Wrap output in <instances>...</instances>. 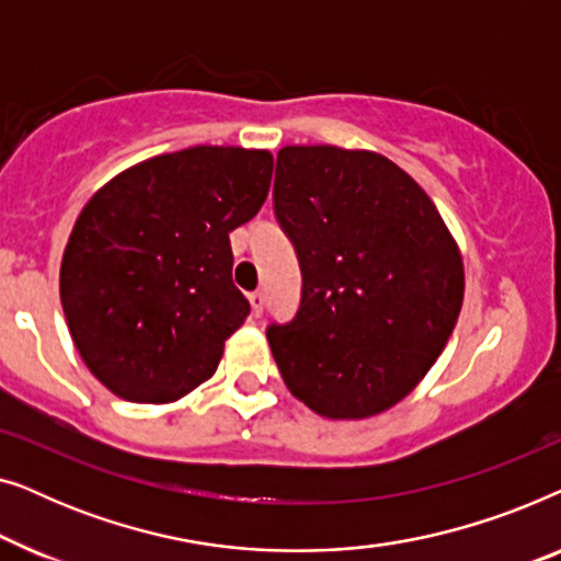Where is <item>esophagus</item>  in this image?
I'll return each instance as SVG.
<instances>
[{"label": "esophagus", "mask_w": 561, "mask_h": 561, "mask_svg": "<svg viewBox=\"0 0 561 561\" xmlns=\"http://www.w3.org/2000/svg\"><path fill=\"white\" fill-rule=\"evenodd\" d=\"M250 306H252V313H255V317H260V313H263V309H265L263 290H252V294H250Z\"/></svg>", "instance_id": "34e87169"}]
</instances>
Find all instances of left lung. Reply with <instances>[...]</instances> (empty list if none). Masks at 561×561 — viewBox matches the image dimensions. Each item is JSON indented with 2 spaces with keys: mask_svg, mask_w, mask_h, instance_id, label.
Listing matches in <instances>:
<instances>
[{
  "mask_svg": "<svg viewBox=\"0 0 561 561\" xmlns=\"http://www.w3.org/2000/svg\"><path fill=\"white\" fill-rule=\"evenodd\" d=\"M273 211L304 280L294 319L267 327L288 390L327 419L396 405L462 309V257L434 202L378 152L290 145Z\"/></svg>",
  "mask_w": 561,
  "mask_h": 561,
  "instance_id": "1",
  "label": "left lung"
}]
</instances>
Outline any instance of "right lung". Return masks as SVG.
Returning <instances> with one entry per match:
<instances>
[{
    "mask_svg": "<svg viewBox=\"0 0 561 561\" xmlns=\"http://www.w3.org/2000/svg\"><path fill=\"white\" fill-rule=\"evenodd\" d=\"M267 150L168 152L119 173L76 219L60 304L83 363L114 396L168 403L217 370L248 319L229 232L271 188Z\"/></svg>",
    "mask_w": 561,
    "mask_h": 561,
    "instance_id": "add662e5",
    "label": "right lung"
}]
</instances>
